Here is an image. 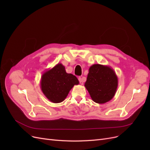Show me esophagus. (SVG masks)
<instances>
[{"instance_id":"obj_1","label":"esophagus","mask_w":150,"mask_h":150,"mask_svg":"<svg viewBox=\"0 0 150 150\" xmlns=\"http://www.w3.org/2000/svg\"><path fill=\"white\" fill-rule=\"evenodd\" d=\"M78 80L79 81V83L81 84H83V83L84 82V78H81V77H79L78 78Z\"/></svg>"}]
</instances>
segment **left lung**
<instances>
[{"instance_id": "left-lung-1", "label": "left lung", "mask_w": 150, "mask_h": 150, "mask_svg": "<svg viewBox=\"0 0 150 150\" xmlns=\"http://www.w3.org/2000/svg\"><path fill=\"white\" fill-rule=\"evenodd\" d=\"M86 88L93 100L105 103L113 98L117 87V78L114 70L108 66L94 64L90 67Z\"/></svg>"}]
</instances>
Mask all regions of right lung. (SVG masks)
I'll return each mask as SVG.
<instances>
[{
	"instance_id": "add662e5",
	"label": "right lung",
	"mask_w": 150,
	"mask_h": 150,
	"mask_svg": "<svg viewBox=\"0 0 150 150\" xmlns=\"http://www.w3.org/2000/svg\"><path fill=\"white\" fill-rule=\"evenodd\" d=\"M78 84V78L73 74L67 73L61 64H57L44 73L40 83L45 96L54 103L64 101L74 85Z\"/></svg>"
}]
</instances>
